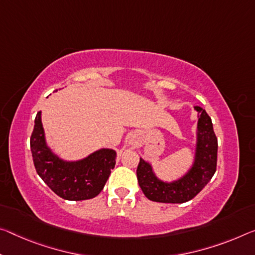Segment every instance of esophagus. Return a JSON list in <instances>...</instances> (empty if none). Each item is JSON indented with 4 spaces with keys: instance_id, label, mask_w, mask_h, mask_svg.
I'll use <instances>...</instances> for the list:
<instances>
[{
    "instance_id": "obj_1",
    "label": "esophagus",
    "mask_w": 255,
    "mask_h": 255,
    "mask_svg": "<svg viewBox=\"0 0 255 255\" xmlns=\"http://www.w3.org/2000/svg\"><path fill=\"white\" fill-rule=\"evenodd\" d=\"M128 144H129V145H132V146H136V145H137V138H136L135 135H130V136H129Z\"/></svg>"
}]
</instances>
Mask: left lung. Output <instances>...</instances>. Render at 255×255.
<instances>
[{"label":"left lung","instance_id":"obj_1","mask_svg":"<svg viewBox=\"0 0 255 255\" xmlns=\"http://www.w3.org/2000/svg\"><path fill=\"white\" fill-rule=\"evenodd\" d=\"M197 112L195 149L191 167L184 175L170 181L161 179L152 163L139 159L137 179L144 195L160 203H185L199 194L215 175L217 168L218 139L211 118L204 109L194 107Z\"/></svg>","mask_w":255,"mask_h":255}]
</instances>
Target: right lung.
<instances>
[{
	"mask_svg": "<svg viewBox=\"0 0 255 255\" xmlns=\"http://www.w3.org/2000/svg\"><path fill=\"white\" fill-rule=\"evenodd\" d=\"M30 148L38 176L56 195L69 201L93 199L102 191L115 168V149L102 147L79 160H66L47 144L42 111L35 118Z\"/></svg>",
	"mask_w": 255,
	"mask_h": 255,
	"instance_id": "right-lung-1",
	"label": "right lung"
}]
</instances>
